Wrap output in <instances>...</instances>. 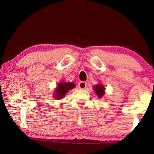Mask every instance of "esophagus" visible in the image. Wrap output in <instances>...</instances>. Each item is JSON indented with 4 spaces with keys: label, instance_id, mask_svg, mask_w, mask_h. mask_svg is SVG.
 <instances>
[{
    "label": "esophagus",
    "instance_id": "esophagus-1",
    "mask_svg": "<svg viewBox=\"0 0 154 154\" xmlns=\"http://www.w3.org/2000/svg\"><path fill=\"white\" fill-rule=\"evenodd\" d=\"M87 87V83L84 81H81L79 82V88H81V89H85V88Z\"/></svg>",
    "mask_w": 154,
    "mask_h": 154
}]
</instances>
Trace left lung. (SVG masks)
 I'll use <instances>...</instances> for the list:
<instances>
[{
    "label": "left lung",
    "mask_w": 154,
    "mask_h": 154,
    "mask_svg": "<svg viewBox=\"0 0 154 154\" xmlns=\"http://www.w3.org/2000/svg\"><path fill=\"white\" fill-rule=\"evenodd\" d=\"M94 90L95 91L96 94H97L99 97H102L104 94V88L103 85H101V84H99V85L94 86Z\"/></svg>",
    "instance_id": "1"
}]
</instances>
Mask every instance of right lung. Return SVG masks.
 <instances>
[{"label":"right lung","instance_id":"obj_1","mask_svg":"<svg viewBox=\"0 0 154 154\" xmlns=\"http://www.w3.org/2000/svg\"><path fill=\"white\" fill-rule=\"evenodd\" d=\"M75 84L71 82H69V83H59L57 85V88L55 90V94H54V98L57 99V100H60L62 97H64L65 94L68 92L71 89H73L75 88Z\"/></svg>","mask_w":154,"mask_h":154}]
</instances>
